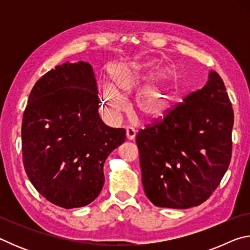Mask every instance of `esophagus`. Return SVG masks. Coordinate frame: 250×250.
Masks as SVG:
<instances>
[{
  "mask_svg": "<svg viewBox=\"0 0 250 250\" xmlns=\"http://www.w3.org/2000/svg\"><path fill=\"white\" fill-rule=\"evenodd\" d=\"M135 134H137V131H135V129L132 128V126H128V128H126V139H128V140H133L135 138Z\"/></svg>",
  "mask_w": 250,
  "mask_h": 250,
  "instance_id": "1",
  "label": "esophagus"
}]
</instances>
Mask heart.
I'll return each mask as SVG.
<instances>
[{"instance_id":"obj_1","label":"heart","mask_w":250,"mask_h":250,"mask_svg":"<svg viewBox=\"0 0 250 250\" xmlns=\"http://www.w3.org/2000/svg\"><path fill=\"white\" fill-rule=\"evenodd\" d=\"M151 65L134 62L118 64L111 69L112 83H104L103 99L110 116L118 118L128 109V104L121 91L130 92L147 75ZM170 92L158 84H147L137 95L139 112L146 119H158L167 112L170 104Z\"/></svg>"}]
</instances>
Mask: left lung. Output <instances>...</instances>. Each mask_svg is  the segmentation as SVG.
Masks as SVG:
<instances>
[{
  "label": "left lung",
  "mask_w": 250,
  "mask_h": 250,
  "mask_svg": "<svg viewBox=\"0 0 250 250\" xmlns=\"http://www.w3.org/2000/svg\"><path fill=\"white\" fill-rule=\"evenodd\" d=\"M232 125L225 84L211 70L202 89L139 130L137 146L147 198L155 206L179 209L204 203L229 167Z\"/></svg>",
  "instance_id": "8db88e82"
}]
</instances>
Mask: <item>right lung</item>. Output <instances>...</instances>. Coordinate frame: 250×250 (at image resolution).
Listing matches in <instances>:
<instances>
[{
	"label": "right lung",
	"instance_id": "1",
	"mask_svg": "<svg viewBox=\"0 0 250 250\" xmlns=\"http://www.w3.org/2000/svg\"><path fill=\"white\" fill-rule=\"evenodd\" d=\"M97 94L92 67L66 62L35 83L23 115L25 172L42 196L64 208L99 195L104 161L125 140V129L100 119Z\"/></svg>",
	"mask_w": 250,
	"mask_h": 250
}]
</instances>
